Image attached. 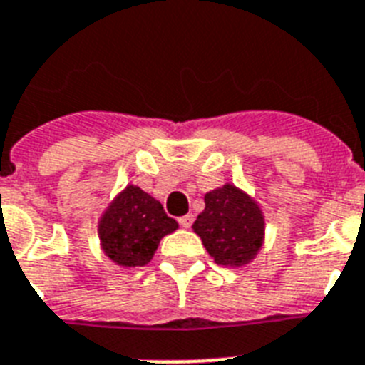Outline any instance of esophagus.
Segmentation results:
<instances>
[{
  "instance_id": "esophagus-1",
  "label": "esophagus",
  "mask_w": 365,
  "mask_h": 365,
  "mask_svg": "<svg viewBox=\"0 0 365 365\" xmlns=\"http://www.w3.org/2000/svg\"><path fill=\"white\" fill-rule=\"evenodd\" d=\"M192 224H194V215H186V216H180L179 218V225L180 227H185V230L192 227Z\"/></svg>"
}]
</instances>
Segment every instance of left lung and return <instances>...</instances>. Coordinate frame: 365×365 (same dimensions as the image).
Instances as JSON below:
<instances>
[{"mask_svg":"<svg viewBox=\"0 0 365 365\" xmlns=\"http://www.w3.org/2000/svg\"><path fill=\"white\" fill-rule=\"evenodd\" d=\"M192 227L224 267L246 264L263 244L264 222L257 203L233 185L205 194V210Z\"/></svg>","mask_w":365,"mask_h":365,"instance_id":"1","label":"left lung"}]
</instances>
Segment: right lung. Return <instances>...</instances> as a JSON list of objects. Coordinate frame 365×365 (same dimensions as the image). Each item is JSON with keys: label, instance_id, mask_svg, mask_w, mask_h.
Returning <instances> with one entry per match:
<instances>
[{"label": "right lung", "instance_id": "add662e5", "mask_svg": "<svg viewBox=\"0 0 365 365\" xmlns=\"http://www.w3.org/2000/svg\"><path fill=\"white\" fill-rule=\"evenodd\" d=\"M179 227L160 201L138 186H126L104 212L98 225L102 250L123 267H143L153 259L162 237Z\"/></svg>", "mask_w": 365, "mask_h": 365}]
</instances>
